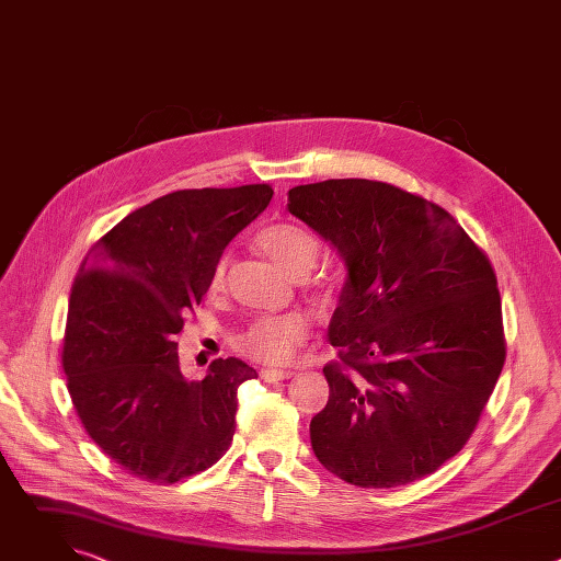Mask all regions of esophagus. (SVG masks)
Instances as JSON below:
<instances>
[{
  "mask_svg": "<svg viewBox=\"0 0 561 561\" xmlns=\"http://www.w3.org/2000/svg\"><path fill=\"white\" fill-rule=\"evenodd\" d=\"M260 377L264 379V381H268V383H277V381H284V379H290L293 377V373L290 370H262L260 373Z\"/></svg>",
  "mask_w": 561,
  "mask_h": 561,
  "instance_id": "obj_1",
  "label": "esophagus"
}]
</instances>
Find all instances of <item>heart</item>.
<instances>
[{
    "label": "heart",
    "instance_id": "b5f03b06",
    "mask_svg": "<svg viewBox=\"0 0 561 561\" xmlns=\"http://www.w3.org/2000/svg\"><path fill=\"white\" fill-rule=\"evenodd\" d=\"M257 247L262 253L273 260L290 277H304L317 262L322 244L319 239L299 224L275 221L260 230ZM228 260L221 257L210 275V290L217 293L226 282ZM310 337L308 319L299 312L288 314H266L253 322L232 337V348L255 364L266 366H286L290 364L299 348Z\"/></svg>",
    "mask_w": 561,
    "mask_h": 561
}]
</instances>
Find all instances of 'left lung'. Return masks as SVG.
Instances as JSON below:
<instances>
[{"label":"left lung","instance_id":"8db88e82","mask_svg":"<svg viewBox=\"0 0 561 561\" xmlns=\"http://www.w3.org/2000/svg\"><path fill=\"white\" fill-rule=\"evenodd\" d=\"M288 210L348 268L314 457L359 489L407 486L466 446L504 368L493 264L448 210L386 182L295 186Z\"/></svg>","mask_w":561,"mask_h":561}]
</instances>
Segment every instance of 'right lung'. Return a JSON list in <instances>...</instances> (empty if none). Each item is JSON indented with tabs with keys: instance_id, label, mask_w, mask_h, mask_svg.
Returning <instances> with one entry per match:
<instances>
[{
	"instance_id": "1",
	"label": "right lung",
	"mask_w": 561,
	"mask_h": 561,
	"mask_svg": "<svg viewBox=\"0 0 561 561\" xmlns=\"http://www.w3.org/2000/svg\"><path fill=\"white\" fill-rule=\"evenodd\" d=\"M271 197L268 184L169 193L126 215L79 266L61 351L68 392L91 439L144 482L178 484L232 442L237 386L255 368L219 357L188 381L175 337L230 239Z\"/></svg>"
}]
</instances>
